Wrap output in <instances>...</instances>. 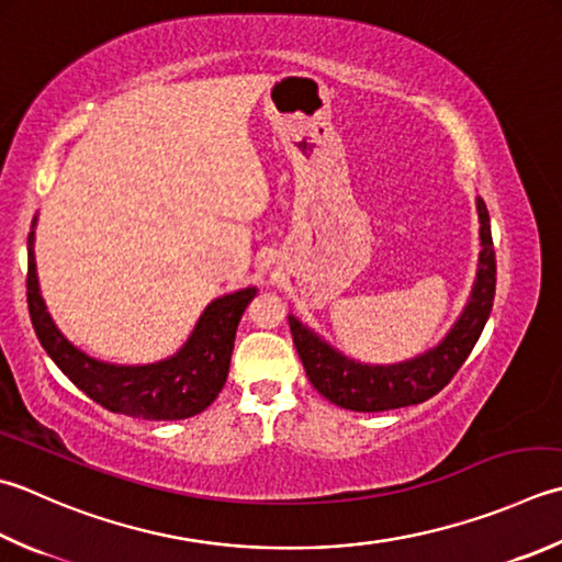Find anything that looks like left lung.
Here are the masks:
<instances>
[{"label": "left lung", "instance_id": "left-lung-1", "mask_svg": "<svg viewBox=\"0 0 562 562\" xmlns=\"http://www.w3.org/2000/svg\"><path fill=\"white\" fill-rule=\"evenodd\" d=\"M480 218V258L475 282H472L470 300L463 312L450 326V331L434 348L409 360L392 362V366H370L346 353H340L314 328L302 324L290 314V331L302 358L306 378L318 394L334 402L340 409L350 412H387L400 406H412L431 400L441 392L460 366L468 360L477 338L485 328L494 288H497V260H494L490 214L485 202L475 200Z\"/></svg>", "mask_w": 562, "mask_h": 562}]
</instances>
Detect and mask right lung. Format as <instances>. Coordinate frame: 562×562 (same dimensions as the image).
I'll return each mask as SVG.
<instances>
[{"label": "right lung", "mask_w": 562, "mask_h": 562, "mask_svg": "<svg viewBox=\"0 0 562 562\" xmlns=\"http://www.w3.org/2000/svg\"><path fill=\"white\" fill-rule=\"evenodd\" d=\"M36 222L38 216H33L29 234V314L43 350L63 370V375L104 409L134 419L180 422L204 412L224 390L236 328L258 288L250 284L209 302L178 353L146 366H116V362L97 360L60 334L43 302L36 252H33Z\"/></svg>", "instance_id": "obj_1"}]
</instances>
